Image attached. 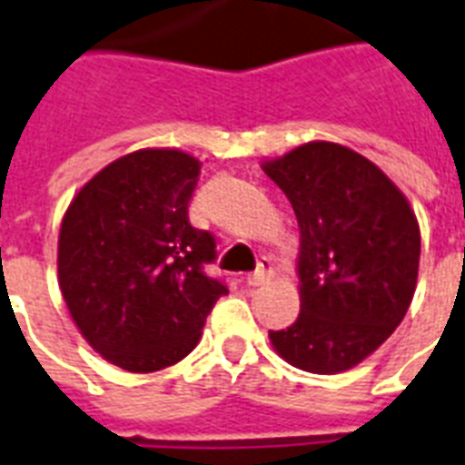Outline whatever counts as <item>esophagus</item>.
<instances>
[{"mask_svg":"<svg viewBox=\"0 0 465 465\" xmlns=\"http://www.w3.org/2000/svg\"><path fill=\"white\" fill-rule=\"evenodd\" d=\"M272 277H274V262H272L270 258H262V260H260L258 270L245 277V284H248V286H262L265 282H270Z\"/></svg>","mask_w":465,"mask_h":465,"instance_id":"1","label":"esophagus"}]
</instances>
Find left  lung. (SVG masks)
<instances>
[{"instance_id": "1", "label": "left lung", "mask_w": 465, "mask_h": 465, "mask_svg": "<svg viewBox=\"0 0 465 465\" xmlns=\"http://www.w3.org/2000/svg\"><path fill=\"white\" fill-rule=\"evenodd\" d=\"M292 203L301 232V312L270 331L293 368L337 375L375 353L409 311L420 226L406 195L368 157L312 141L262 162Z\"/></svg>"}]
</instances>
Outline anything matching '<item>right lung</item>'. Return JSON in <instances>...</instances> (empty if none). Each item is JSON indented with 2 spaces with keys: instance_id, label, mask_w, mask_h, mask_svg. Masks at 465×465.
Masks as SVG:
<instances>
[{
  "instance_id": "1",
  "label": "right lung",
  "mask_w": 465,
  "mask_h": 465,
  "mask_svg": "<svg viewBox=\"0 0 465 465\" xmlns=\"http://www.w3.org/2000/svg\"><path fill=\"white\" fill-rule=\"evenodd\" d=\"M203 162L145 147L74 195L56 248L59 289L83 339L112 365L154 372L195 349L226 286L203 272L214 236L188 222Z\"/></svg>"
}]
</instances>
